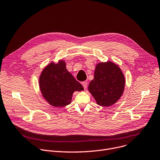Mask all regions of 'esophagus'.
Here are the masks:
<instances>
[{
    "label": "esophagus",
    "instance_id": "esophagus-1",
    "mask_svg": "<svg viewBox=\"0 0 160 160\" xmlns=\"http://www.w3.org/2000/svg\"><path fill=\"white\" fill-rule=\"evenodd\" d=\"M82 85H83L84 89H86L87 88H88V82H82Z\"/></svg>",
    "mask_w": 160,
    "mask_h": 160
}]
</instances>
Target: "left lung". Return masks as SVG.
I'll return each mask as SVG.
<instances>
[{"label":"left lung","instance_id":"obj_1","mask_svg":"<svg viewBox=\"0 0 160 160\" xmlns=\"http://www.w3.org/2000/svg\"><path fill=\"white\" fill-rule=\"evenodd\" d=\"M124 86L125 78L120 68L108 61L96 65L94 77L91 81L88 89L98 105L109 107L120 99Z\"/></svg>","mask_w":160,"mask_h":160}]
</instances>
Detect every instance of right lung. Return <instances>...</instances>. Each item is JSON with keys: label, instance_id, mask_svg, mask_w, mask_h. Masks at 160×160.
<instances>
[{"label": "right lung", "instance_id": "1", "mask_svg": "<svg viewBox=\"0 0 160 160\" xmlns=\"http://www.w3.org/2000/svg\"><path fill=\"white\" fill-rule=\"evenodd\" d=\"M39 81L42 96L55 107L70 104L73 92L83 90L82 85L66 69L63 60L47 66L42 71Z\"/></svg>", "mask_w": 160, "mask_h": 160}]
</instances>
